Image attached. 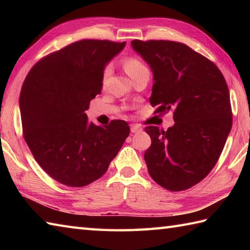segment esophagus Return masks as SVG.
Returning a JSON list of instances; mask_svg holds the SVG:
<instances>
[{"label": "esophagus", "instance_id": "esophagus-1", "mask_svg": "<svg viewBox=\"0 0 250 250\" xmlns=\"http://www.w3.org/2000/svg\"><path fill=\"white\" fill-rule=\"evenodd\" d=\"M142 131V128L137 125H131V132L132 133H140Z\"/></svg>", "mask_w": 250, "mask_h": 250}]
</instances>
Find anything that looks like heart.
Masks as SVG:
<instances>
[{
  "mask_svg": "<svg viewBox=\"0 0 250 250\" xmlns=\"http://www.w3.org/2000/svg\"><path fill=\"white\" fill-rule=\"evenodd\" d=\"M124 66H125V72L128 73V75L131 78L134 75H136V74L141 73L142 71L147 70V67L144 63H143L140 59H137V58H135V57L126 58L125 63H124ZM110 72H111V66L109 64L106 65L104 71H103V74H102V83H105L106 81H107L108 76L110 75Z\"/></svg>",
  "mask_w": 250,
  "mask_h": 250,
  "instance_id": "heart-1",
  "label": "heart"
}]
</instances>
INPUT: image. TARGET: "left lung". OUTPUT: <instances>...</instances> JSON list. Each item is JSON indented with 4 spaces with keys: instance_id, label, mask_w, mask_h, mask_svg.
Returning a JSON list of instances; mask_svg holds the SVG:
<instances>
[{
    "instance_id": "1",
    "label": "left lung",
    "mask_w": 250,
    "mask_h": 250,
    "mask_svg": "<svg viewBox=\"0 0 250 250\" xmlns=\"http://www.w3.org/2000/svg\"><path fill=\"white\" fill-rule=\"evenodd\" d=\"M133 49L153 73L155 113L173 110L167 131L146 126L144 159L151 178L169 191L187 190L213 169L232 128L230 93L215 63L183 43L134 40Z\"/></svg>"
}]
</instances>
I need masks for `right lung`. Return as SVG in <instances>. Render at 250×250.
Here are the masks:
<instances>
[{
  "label": "right lung",
  "instance_id": "right-lung-1",
  "mask_svg": "<svg viewBox=\"0 0 250 250\" xmlns=\"http://www.w3.org/2000/svg\"><path fill=\"white\" fill-rule=\"evenodd\" d=\"M125 42L83 40L36 63L21 88L19 106L23 137L36 162L63 185L84 187L103 176L130 126L88 121L84 110L101 93L106 64Z\"/></svg>",
  "mask_w": 250,
  "mask_h": 250
}]
</instances>
